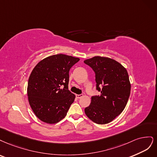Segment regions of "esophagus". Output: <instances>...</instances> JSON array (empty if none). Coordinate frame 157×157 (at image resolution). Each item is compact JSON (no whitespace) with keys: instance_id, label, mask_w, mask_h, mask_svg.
<instances>
[{"instance_id":"34e87169","label":"esophagus","mask_w":157,"mask_h":157,"mask_svg":"<svg viewBox=\"0 0 157 157\" xmlns=\"http://www.w3.org/2000/svg\"><path fill=\"white\" fill-rule=\"evenodd\" d=\"M83 94H76L75 95V97H76V98H81L83 97Z\"/></svg>"}]
</instances>
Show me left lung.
<instances>
[{"instance_id":"obj_1","label":"left lung","mask_w":157,"mask_h":157,"mask_svg":"<svg viewBox=\"0 0 157 157\" xmlns=\"http://www.w3.org/2000/svg\"><path fill=\"white\" fill-rule=\"evenodd\" d=\"M84 63L94 72L97 90L101 93L93 96L85 113L95 123H109L127 104L131 88L128 72L119 63L108 57L96 56Z\"/></svg>"}]
</instances>
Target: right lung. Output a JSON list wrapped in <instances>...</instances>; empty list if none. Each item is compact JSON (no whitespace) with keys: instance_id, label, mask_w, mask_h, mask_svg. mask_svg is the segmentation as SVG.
I'll use <instances>...</instances> for the list:
<instances>
[{"instance_id":"add662e5","label":"right lung","mask_w":157,"mask_h":157,"mask_svg":"<svg viewBox=\"0 0 157 157\" xmlns=\"http://www.w3.org/2000/svg\"><path fill=\"white\" fill-rule=\"evenodd\" d=\"M79 58L64 54L40 61L30 75L27 86L29 104L44 123H57L67 115L75 95L68 90L69 71Z\"/></svg>"}]
</instances>
